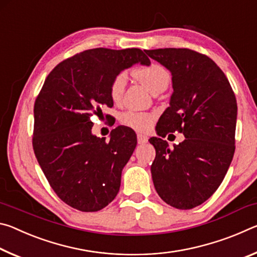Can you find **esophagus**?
Returning a JSON list of instances; mask_svg holds the SVG:
<instances>
[{
	"mask_svg": "<svg viewBox=\"0 0 257 257\" xmlns=\"http://www.w3.org/2000/svg\"><path fill=\"white\" fill-rule=\"evenodd\" d=\"M137 142H138V144H146V143L149 142V138L144 136V135L138 134L137 135Z\"/></svg>",
	"mask_w": 257,
	"mask_h": 257,
	"instance_id": "34e87169",
	"label": "esophagus"
}]
</instances>
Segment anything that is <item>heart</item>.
Masks as SVG:
<instances>
[{"label":"heart","instance_id":"heart-1","mask_svg":"<svg viewBox=\"0 0 257 257\" xmlns=\"http://www.w3.org/2000/svg\"><path fill=\"white\" fill-rule=\"evenodd\" d=\"M135 76L141 80L151 92L167 87L170 81V75L167 69L158 63H151L150 66L137 69ZM125 85H127V76L124 72H120L113 78L110 84V96L114 103H119L123 96ZM120 121L127 127L133 128L137 132H147L153 124L154 115L146 112L127 111L121 114Z\"/></svg>","mask_w":257,"mask_h":257}]
</instances>
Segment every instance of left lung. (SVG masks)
Returning <instances> with one entry per match:
<instances>
[{"label": "left lung", "mask_w": 257, "mask_h": 257, "mask_svg": "<svg viewBox=\"0 0 257 257\" xmlns=\"http://www.w3.org/2000/svg\"><path fill=\"white\" fill-rule=\"evenodd\" d=\"M146 54L172 75L170 106L160 116L156 133L184 134L169 149L152 137L156 156L151 172L163 201L190 210L210 198L222 182L234 153L237 101L228 78L208 56L189 49L149 50Z\"/></svg>", "instance_id": "1"}]
</instances>
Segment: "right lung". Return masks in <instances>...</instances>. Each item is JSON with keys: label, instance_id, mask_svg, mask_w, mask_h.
Returning a JSON list of instances; mask_svg holds the SVG:
<instances>
[{"label": "right lung", "instance_id": "right-lung-1", "mask_svg": "<svg viewBox=\"0 0 257 257\" xmlns=\"http://www.w3.org/2000/svg\"><path fill=\"white\" fill-rule=\"evenodd\" d=\"M135 63L151 61L139 49L84 51L50 72L35 101V155L55 194L76 210L99 211L119 193L136 134L118 127L106 142L92 134L90 116L113 106L111 81Z\"/></svg>", "mask_w": 257, "mask_h": 257}]
</instances>
